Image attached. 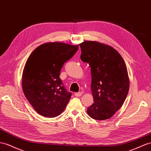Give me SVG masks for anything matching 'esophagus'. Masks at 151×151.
<instances>
[{
	"instance_id": "obj_1",
	"label": "esophagus",
	"mask_w": 151,
	"mask_h": 151,
	"mask_svg": "<svg viewBox=\"0 0 151 151\" xmlns=\"http://www.w3.org/2000/svg\"><path fill=\"white\" fill-rule=\"evenodd\" d=\"M82 95V92H76V93L75 94V96H76V97H79V96H81Z\"/></svg>"
}]
</instances>
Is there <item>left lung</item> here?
<instances>
[{"label": "left lung", "instance_id": "1", "mask_svg": "<svg viewBox=\"0 0 151 151\" xmlns=\"http://www.w3.org/2000/svg\"><path fill=\"white\" fill-rule=\"evenodd\" d=\"M81 60L91 68L94 103L87 114L94 119L111 118L122 107L128 94L129 79L124 60L111 46L98 41L80 43Z\"/></svg>", "mask_w": 151, "mask_h": 151}]
</instances>
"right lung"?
Segmentation results:
<instances>
[{
	"mask_svg": "<svg viewBox=\"0 0 151 151\" xmlns=\"http://www.w3.org/2000/svg\"><path fill=\"white\" fill-rule=\"evenodd\" d=\"M78 49V45L48 42L37 46L29 57L23 70L22 87L39 114L55 117L65 110L71 93L63 86L60 72Z\"/></svg>",
	"mask_w": 151,
	"mask_h": 151,
	"instance_id": "add662e5",
	"label": "right lung"
}]
</instances>
